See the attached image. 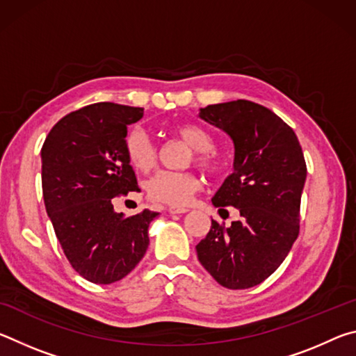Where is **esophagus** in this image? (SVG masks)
I'll list each match as a JSON object with an SVG mask.
<instances>
[{
  "label": "esophagus",
  "instance_id": "1",
  "mask_svg": "<svg viewBox=\"0 0 356 356\" xmlns=\"http://www.w3.org/2000/svg\"><path fill=\"white\" fill-rule=\"evenodd\" d=\"M168 212H170L171 215H180V213L188 212V209H186V207H179V206H171L170 209H168Z\"/></svg>",
  "mask_w": 356,
  "mask_h": 356
}]
</instances>
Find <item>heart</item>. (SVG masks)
<instances>
[{
  "label": "heart",
  "mask_w": 356,
  "mask_h": 356,
  "mask_svg": "<svg viewBox=\"0 0 356 356\" xmlns=\"http://www.w3.org/2000/svg\"><path fill=\"white\" fill-rule=\"evenodd\" d=\"M172 134L188 144L193 150L195 163L206 171H215L218 160L213 152L215 140L204 127L195 124H180L172 129ZM125 155L134 170L140 172L152 171L156 163V149L150 138L141 129H131L125 136ZM200 188V179L195 172L163 171L147 182V196L155 202L170 206H185Z\"/></svg>",
  "instance_id": "heart-1"
}]
</instances>
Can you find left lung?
I'll list each match as a JSON object with an SVG mask.
<instances>
[{
	"instance_id": "1",
	"label": "left lung",
	"mask_w": 356,
	"mask_h": 356,
	"mask_svg": "<svg viewBox=\"0 0 356 356\" xmlns=\"http://www.w3.org/2000/svg\"><path fill=\"white\" fill-rule=\"evenodd\" d=\"M200 118L231 136L234 172L212 204L236 207L240 220H212L196 245L197 259L226 289H250L284 261L300 232V201L306 161L295 131L280 116L250 100L201 108Z\"/></svg>"
}]
</instances>
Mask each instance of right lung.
<instances>
[{"mask_svg":"<svg viewBox=\"0 0 356 356\" xmlns=\"http://www.w3.org/2000/svg\"><path fill=\"white\" fill-rule=\"evenodd\" d=\"M144 108L100 104L64 116L42 146V191L65 257L94 284L122 280L146 254L152 210L125 218L113 197L138 191L125 155L127 127Z\"/></svg>","mask_w":356,"mask_h":356,"instance_id":"right-lung-1","label":"right lung"}]
</instances>
